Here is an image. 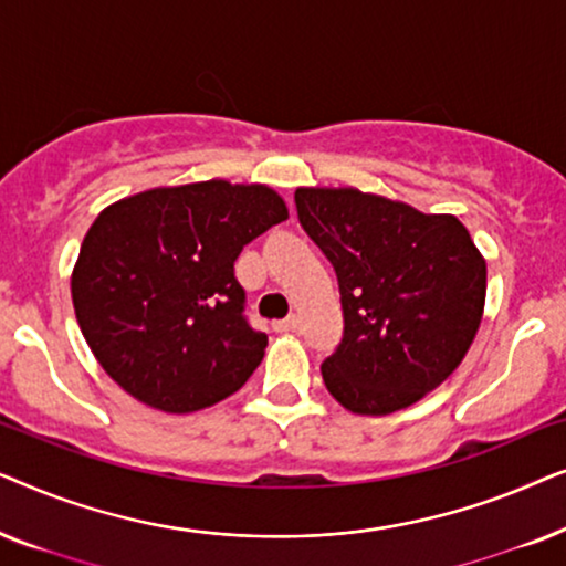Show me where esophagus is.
I'll use <instances>...</instances> for the list:
<instances>
[{"label":"esophagus","instance_id":"obj_1","mask_svg":"<svg viewBox=\"0 0 566 566\" xmlns=\"http://www.w3.org/2000/svg\"><path fill=\"white\" fill-rule=\"evenodd\" d=\"M273 329L275 332H296L298 329V319H296V316H285V319L273 322Z\"/></svg>","mask_w":566,"mask_h":566}]
</instances>
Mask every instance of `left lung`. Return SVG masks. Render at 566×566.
Instances as JSON below:
<instances>
[{
  "instance_id": "left-lung-1",
  "label": "left lung",
  "mask_w": 566,
  "mask_h": 566,
  "mask_svg": "<svg viewBox=\"0 0 566 566\" xmlns=\"http://www.w3.org/2000/svg\"><path fill=\"white\" fill-rule=\"evenodd\" d=\"M296 208L343 298V343L322 363L327 391L370 417L428 397L484 316L486 260L467 227L358 188H296Z\"/></svg>"
}]
</instances>
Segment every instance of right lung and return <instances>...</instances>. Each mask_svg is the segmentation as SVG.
<instances>
[{
	"mask_svg": "<svg viewBox=\"0 0 566 566\" xmlns=\"http://www.w3.org/2000/svg\"><path fill=\"white\" fill-rule=\"evenodd\" d=\"M289 219L270 185L203 180L115 200L92 221L72 301L92 355L123 391L190 415L242 389L268 347L242 316L234 260Z\"/></svg>",
	"mask_w": 566,
	"mask_h": 566,
	"instance_id": "right-lung-1",
	"label": "right lung"
}]
</instances>
